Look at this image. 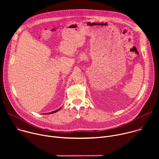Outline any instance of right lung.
<instances>
[{"label":"right lung","instance_id":"right-lung-1","mask_svg":"<svg viewBox=\"0 0 159 159\" xmlns=\"http://www.w3.org/2000/svg\"><path fill=\"white\" fill-rule=\"evenodd\" d=\"M60 109H61V107H60V108H59V109H57V110H55V111H52V112H48V113H47V115L53 114V113H55V112H56L58 111H59Z\"/></svg>","mask_w":159,"mask_h":159}]
</instances>
